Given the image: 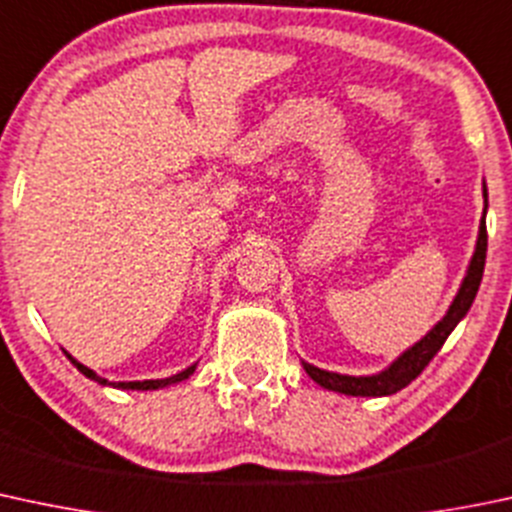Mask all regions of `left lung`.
Segmentation results:
<instances>
[{
	"label": "left lung",
	"instance_id": "obj_1",
	"mask_svg": "<svg viewBox=\"0 0 512 512\" xmlns=\"http://www.w3.org/2000/svg\"><path fill=\"white\" fill-rule=\"evenodd\" d=\"M483 198H486V206H488L486 184H483ZM486 250H488V233H486V211H483L481 228H478L476 252H473L469 270H466L464 282H461V289L459 294H456V299L451 301L449 311H446L444 319H441L439 324L422 338V341L414 343L410 351L402 353L390 368L378 375H363V378H355V375L328 373V370H321L316 368V365L304 363V370L309 373V378L314 380V383H319L321 387H326V390L343 392V395H353V397H383L410 385L412 380L427 368L429 360L439 353V348L444 346V341L449 338V333L454 331L456 324L464 319L466 311L471 309L478 287H481L483 267H486Z\"/></svg>",
	"mask_w": 512,
	"mask_h": 512
}]
</instances>
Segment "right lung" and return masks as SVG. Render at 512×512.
<instances>
[{"label":"right lung","instance_id":"1","mask_svg":"<svg viewBox=\"0 0 512 512\" xmlns=\"http://www.w3.org/2000/svg\"><path fill=\"white\" fill-rule=\"evenodd\" d=\"M66 355H68V358H71V363L75 365V368L80 370V373L85 375V378L95 380V383H100V385H112V387H120V390H159V387H166V385L181 383V380H186L188 375H193V370H196V365H191V368L181 370V373L171 375V378H164V380H142V383H110V380L100 378L98 373H93V370H90V368H85L83 363H78V360H75L71 353H66Z\"/></svg>","mask_w":512,"mask_h":512}]
</instances>
